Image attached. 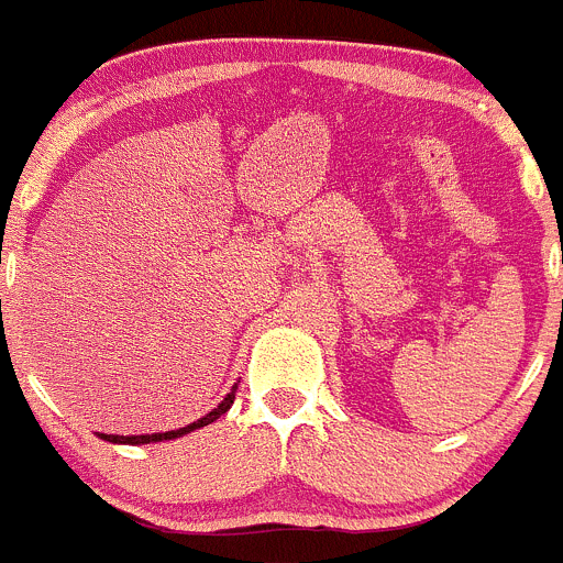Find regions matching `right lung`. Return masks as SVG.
Returning <instances> with one entry per match:
<instances>
[{
    "instance_id": "right-lung-1",
    "label": "right lung",
    "mask_w": 563,
    "mask_h": 563,
    "mask_svg": "<svg viewBox=\"0 0 563 563\" xmlns=\"http://www.w3.org/2000/svg\"><path fill=\"white\" fill-rule=\"evenodd\" d=\"M235 388H239V386H233V388H230V394H228V397H224V400L219 402V406L213 408V411H208V413H205L202 419H197V422L186 424V428L166 430V433H141V435H113V433H99V439L110 441V444H155V441H169V439H180V435L191 433V430H199V428H205V424H210V422H217V419L222 417V413H228V411H230V406H233V400H235Z\"/></svg>"
}]
</instances>
